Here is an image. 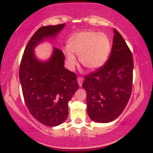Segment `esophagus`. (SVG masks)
I'll list each match as a JSON object with an SVG mask.
<instances>
[{"instance_id":"34e87169","label":"esophagus","mask_w":153,"mask_h":153,"mask_svg":"<svg viewBox=\"0 0 153 153\" xmlns=\"http://www.w3.org/2000/svg\"><path fill=\"white\" fill-rule=\"evenodd\" d=\"M77 80H78V85L79 86H82V82H83V78H81V77H78V78H77Z\"/></svg>"}]
</instances>
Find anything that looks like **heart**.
Masks as SVG:
<instances>
[{"mask_svg": "<svg viewBox=\"0 0 153 153\" xmlns=\"http://www.w3.org/2000/svg\"><path fill=\"white\" fill-rule=\"evenodd\" d=\"M68 47L64 50V54L69 68L73 69L77 64L75 53L79 56V61L83 66L95 71L107 62L111 44L105 34L85 31L73 34L68 40Z\"/></svg>", "mask_w": 153, "mask_h": 153, "instance_id": "heart-1", "label": "heart"}]
</instances>
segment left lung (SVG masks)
I'll return each mask as SVG.
<instances>
[{
	"mask_svg": "<svg viewBox=\"0 0 153 153\" xmlns=\"http://www.w3.org/2000/svg\"><path fill=\"white\" fill-rule=\"evenodd\" d=\"M111 51L104 66L85 77L88 114L92 121L109 123L122 113L131 94L133 60L131 50L114 30Z\"/></svg>",
	"mask_w": 153,
	"mask_h": 153,
	"instance_id": "left-lung-1",
	"label": "left lung"
}]
</instances>
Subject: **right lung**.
<instances>
[{
    "label": "right lung",
    "instance_id": "add662e5",
    "mask_svg": "<svg viewBox=\"0 0 153 153\" xmlns=\"http://www.w3.org/2000/svg\"><path fill=\"white\" fill-rule=\"evenodd\" d=\"M65 24L40 27L27 44L19 78L27 107L34 119L47 126L63 123L68 115V104L79 88L76 75L64 67V54L53 47L47 61H39L34 49L49 38H55Z\"/></svg>",
    "mask_w": 153,
    "mask_h": 153
}]
</instances>
